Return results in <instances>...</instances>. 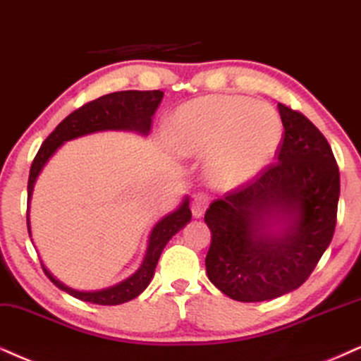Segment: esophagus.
Returning <instances> with one entry per match:
<instances>
[{"instance_id": "1", "label": "esophagus", "mask_w": 361, "mask_h": 361, "mask_svg": "<svg viewBox=\"0 0 361 361\" xmlns=\"http://www.w3.org/2000/svg\"><path fill=\"white\" fill-rule=\"evenodd\" d=\"M208 203H209L208 195H204V193L196 195L193 198V202H191V213H193V216L195 218H202L204 212H207Z\"/></svg>"}]
</instances>
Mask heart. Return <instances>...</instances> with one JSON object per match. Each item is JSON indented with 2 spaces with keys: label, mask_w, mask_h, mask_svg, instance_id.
Instances as JSON below:
<instances>
[{
  "label": "heart",
  "mask_w": 361,
  "mask_h": 361,
  "mask_svg": "<svg viewBox=\"0 0 361 361\" xmlns=\"http://www.w3.org/2000/svg\"><path fill=\"white\" fill-rule=\"evenodd\" d=\"M166 135L185 157H207L204 175L216 188H235L275 157L283 125L270 104L243 97H207L170 116Z\"/></svg>",
  "instance_id": "heart-1"
}]
</instances>
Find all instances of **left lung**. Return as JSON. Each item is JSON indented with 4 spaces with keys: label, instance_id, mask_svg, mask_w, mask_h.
<instances>
[{
    "label": "left lung",
    "instance_id": "left-lung-1",
    "mask_svg": "<svg viewBox=\"0 0 361 361\" xmlns=\"http://www.w3.org/2000/svg\"><path fill=\"white\" fill-rule=\"evenodd\" d=\"M283 140L278 161L214 200L204 213L212 230L209 281L236 302L273 300L302 286L336 226L340 171L322 131L278 103Z\"/></svg>",
    "mask_w": 361,
    "mask_h": 361
}]
</instances>
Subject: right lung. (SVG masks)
I'll return each instance as SVG.
<instances>
[{
    "label": "right lung",
    "instance_id": "obj_1",
    "mask_svg": "<svg viewBox=\"0 0 361 361\" xmlns=\"http://www.w3.org/2000/svg\"><path fill=\"white\" fill-rule=\"evenodd\" d=\"M163 99V91H116V93L104 94V97L94 99L83 104V106L68 115L59 125L54 128V131L43 141L41 148L36 153L33 159V165L30 170L28 178V207L31 195H33L35 181L38 175L47 165V161L53 157V153L61 147L65 141L80 138V136L97 133V131L106 130H125V131H136V133L148 135L152 128V116L157 111L158 104ZM28 220V233L31 236L30 226V213L26 214ZM191 220L190 202L188 198L183 200V203L178 207L175 212L166 214L153 226L152 233L148 238V248L145 253L143 262L140 268L133 275L121 283L109 288L99 291H78L66 286L65 283L56 280L48 268L43 264V270L47 276L51 280L59 290L66 291L75 298L83 300V302L97 303V305H121L130 302L143 293L145 288L149 285L154 275L159 255L165 248L168 241L171 240L173 235L183 228L186 223Z\"/></svg>",
    "mask_w": 361,
    "mask_h": 361
}]
</instances>
